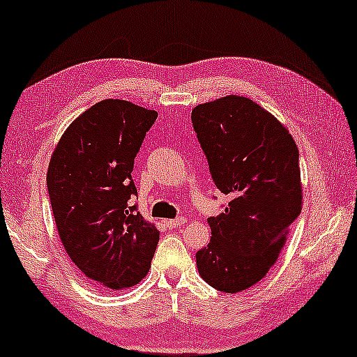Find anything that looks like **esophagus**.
Masks as SVG:
<instances>
[{"mask_svg": "<svg viewBox=\"0 0 357 357\" xmlns=\"http://www.w3.org/2000/svg\"><path fill=\"white\" fill-rule=\"evenodd\" d=\"M185 222H187V219L185 218H175V219H167V221H165V226L169 229H178L182 227Z\"/></svg>", "mask_w": 357, "mask_h": 357, "instance_id": "esophagus-1", "label": "esophagus"}]
</instances>
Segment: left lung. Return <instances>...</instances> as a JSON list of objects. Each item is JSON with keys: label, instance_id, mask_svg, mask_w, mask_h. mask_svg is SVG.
Returning <instances> with one entry per match:
<instances>
[{"label": "left lung", "instance_id": "obj_1", "mask_svg": "<svg viewBox=\"0 0 357 357\" xmlns=\"http://www.w3.org/2000/svg\"><path fill=\"white\" fill-rule=\"evenodd\" d=\"M192 123L214 185L231 198L208 218L211 241L197 252V266L209 286L232 294L270 271L302 211L299 151L284 126L247 97L195 107Z\"/></svg>", "mask_w": 357, "mask_h": 357}]
</instances>
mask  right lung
<instances>
[{
    "label": "right lung",
    "instance_id": "right-lung-1",
    "mask_svg": "<svg viewBox=\"0 0 357 357\" xmlns=\"http://www.w3.org/2000/svg\"><path fill=\"white\" fill-rule=\"evenodd\" d=\"M158 112L131 102H97L73 121L52 155L47 188L71 261L110 289L143 280L159 232L133 204V164Z\"/></svg>",
    "mask_w": 357,
    "mask_h": 357
}]
</instances>
